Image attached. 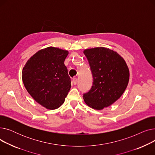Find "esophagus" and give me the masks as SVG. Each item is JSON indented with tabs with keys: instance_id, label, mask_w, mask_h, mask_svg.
Returning <instances> with one entry per match:
<instances>
[{
	"instance_id": "34e87169",
	"label": "esophagus",
	"mask_w": 155,
	"mask_h": 155,
	"mask_svg": "<svg viewBox=\"0 0 155 155\" xmlns=\"http://www.w3.org/2000/svg\"><path fill=\"white\" fill-rule=\"evenodd\" d=\"M73 83L74 85H76L77 83V78H74L73 79Z\"/></svg>"
}]
</instances>
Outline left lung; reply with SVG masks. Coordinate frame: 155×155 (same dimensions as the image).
Instances as JSON below:
<instances>
[{"mask_svg":"<svg viewBox=\"0 0 155 155\" xmlns=\"http://www.w3.org/2000/svg\"><path fill=\"white\" fill-rule=\"evenodd\" d=\"M84 53L91 67L93 84L83 98L89 107L102 110L124 92L129 80V68L123 58L109 48L87 49Z\"/></svg>","mask_w":155,"mask_h":155,"instance_id":"1","label":"left lung"}]
</instances>
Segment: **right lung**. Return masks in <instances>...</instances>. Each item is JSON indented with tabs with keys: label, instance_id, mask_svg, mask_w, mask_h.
<instances>
[{
	"label": "right lung",
	"instance_id": "right-lung-1",
	"mask_svg": "<svg viewBox=\"0 0 155 155\" xmlns=\"http://www.w3.org/2000/svg\"><path fill=\"white\" fill-rule=\"evenodd\" d=\"M67 50L48 47L32 56L24 67L22 79L28 93L44 107L53 110L64 103L71 80L64 64Z\"/></svg>",
	"mask_w": 155,
	"mask_h": 155
}]
</instances>
